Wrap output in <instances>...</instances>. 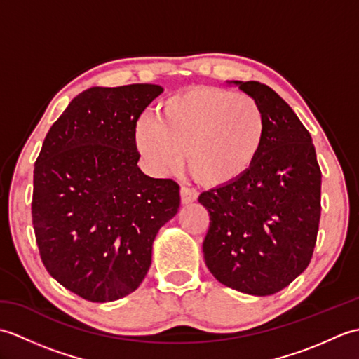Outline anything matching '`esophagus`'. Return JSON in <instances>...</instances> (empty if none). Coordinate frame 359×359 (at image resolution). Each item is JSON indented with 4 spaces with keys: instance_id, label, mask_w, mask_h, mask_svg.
<instances>
[{
    "instance_id": "34e87169",
    "label": "esophagus",
    "mask_w": 359,
    "mask_h": 359,
    "mask_svg": "<svg viewBox=\"0 0 359 359\" xmlns=\"http://www.w3.org/2000/svg\"><path fill=\"white\" fill-rule=\"evenodd\" d=\"M197 196H199V193H197L194 188H189V187H182L180 188V201L184 205L194 202L197 199Z\"/></svg>"
}]
</instances>
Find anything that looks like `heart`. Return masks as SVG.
Returning a JSON list of instances; mask_svg holds the SVG:
<instances>
[{
  "label": "heart",
  "instance_id": "1",
  "mask_svg": "<svg viewBox=\"0 0 359 359\" xmlns=\"http://www.w3.org/2000/svg\"><path fill=\"white\" fill-rule=\"evenodd\" d=\"M266 133L269 121L256 98L194 86L160 103L156 120H140L134 142L152 171L174 170L185 151L188 170L201 184L225 187L257 163Z\"/></svg>",
  "mask_w": 359,
  "mask_h": 359
}]
</instances>
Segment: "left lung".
<instances>
[{
    "label": "left lung",
    "mask_w": 359,
    "mask_h": 359,
    "mask_svg": "<svg viewBox=\"0 0 359 359\" xmlns=\"http://www.w3.org/2000/svg\"><path fill=\"white\" fill-rule=\"evenodd\" d=\"M265 111L269 133L251 171L199 196L210 212L202 248L220 284L269 296L307 269L321 219V168L310 133L293 109L259 81H234Z\"/></svg>",
    "instance_id": "8db88e82"
}]
</instances>
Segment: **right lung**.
Wrapping results in <instances>:
<instances>
[{"label": "right lung", "mask_w": 359, "mask_h": 359, "mask_svg": "<svg viewBox=\"0 0 359 359\" xmlns=\"http://www.w3.org/2000/svg\"><path fill=\"white\" fill-rule=\"evenodd\" d=\"M157 85L90 88L49 129L35 162L32 224L41 261L90 302L142 284L152 242L179 211V185L137 166L135 125Z\"/></svg>", "instance_id": "right-lung-1"}]
</instances>
